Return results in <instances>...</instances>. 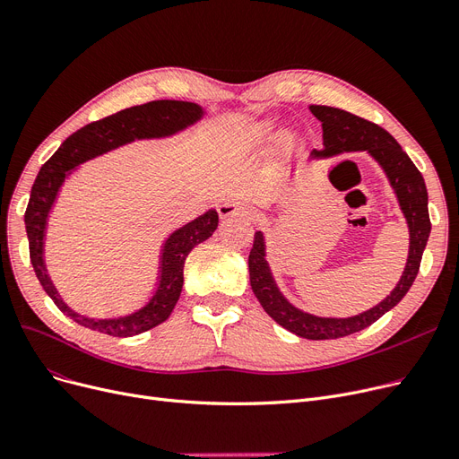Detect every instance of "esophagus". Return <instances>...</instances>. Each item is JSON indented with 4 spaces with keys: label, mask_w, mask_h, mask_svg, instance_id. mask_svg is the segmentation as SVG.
Here are the masks:
<instances>
[{
    "label": "esophagus",
    "mask_w": 459,
    "mask_h": 459,
    "mask_svg": "<svg viewBox=\"0 0 459 459\" xmlns=\"http://www.w3.org/2000/svg\"><path fill=\"white\" fill-rule=\"evenodd\" d=\"M219 217L221 219H230V217H249V212L236 201H225L217 206Z\"/></svg>",
    "instance_id": "obj_1"
}]
</instances>
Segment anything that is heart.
I'll return each mask as SVG.
<instances>
[{
    "label": "heart",
    "mask_w": 459,
    "mask_h": 459,
    "mask_svg": "<svg viewBox=\"0 0 459 459\" xmlns=\"http://www.w3.org/2000/svg\"><path fill=\"white\" fill-rule=\"evenodd\" d=\"M273 133V126L272 124H261L256 127V138H268ZM296 143V136L294 134H287V144H294Z\"/></svg>",
    "instance_id": "obj_1"
}]
</instances>
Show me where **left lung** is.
Segmentation results:
<instances>
[{
	"mask_svg": "<svg viewBox=\"0 0 459 459\" xmlns=\"http://www.w3.org/2000/svg\"><path fill=\"white\" fill-rule=\"evenodd\" d=\"M309 110L316 119H321L325 143V148L321 152L313 150L311 157H330L342 152L358 150L369 152L377 159L378 165L385 169L397 195V201H400L411 232L409 258L400 283H397V287L381 304L349 318H323L290 306L283 294L277 290L272 279L268 263L264 258L263 232H255L253 247L249 251V281L256 300L261 302L264 311L277 325H281L296 335L306 337V340H337V337L351 335L371 326L386 311L400 304L402 298L414 283L431 230L428 212V189L420 170L414 167L411 157L402 150V146L397 144V141L388 131L342 108L311 105Z\"/></svg>",
	"mask_w": 459,
	"mask_h": 459,
	"instance_id": "1",
	"label": "left lung"
}]
</instances>
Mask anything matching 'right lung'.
Returning a JSON list of instances; mask_svg holds the SVG:
<instances>
[{
	"instance_id": "add662e5",
	"label": "right lung",
	"mask_w": 459,
	"mask_h": 459,
	"mask_svg": "<svg viewBox=\"0 0 459 459\" xmlns=\"http://www.w3.org/2000/svg\"><path fill=\"white\" fill-rule=\"evenodd\" d=\"M201 116L203 108L198 105L187 101H167V99L165 101H152L146 105L119 110L73 133L41 167V170H39L24 215L30 242V258L39 283L43 285L45 292L52 298L57 309L71 316L74 323L114 337H129L143 333L167 321L182 292L186 258L195 246L208 240L213 234L219 223V215L215 210H210L169 236L163 249L161 279H159L157 292L153 294L150 304H146V307L129 316L110 318V321H103L101 318V321H97V318L76 315L62 302V298L57 296L52 281L48 279L43 261L47 217L67 172L76 165L88 161V159L127 144L134 141V138L174 134L196 122Z\"/></svg>"
}]
</instances>
